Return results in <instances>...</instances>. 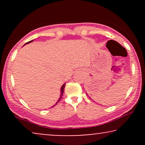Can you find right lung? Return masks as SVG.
<instances>
[{"label": "right lung", "instance_id": "obj_1", "mask_svg": "<svg viewBox=\"0 0 145 145\" xmlns=\"http://www.w3.org/2000/svg\"><path fill=\"white\" fill-rule=\"evenodd\" d=\"M31 41H33V40H31V41H28V42L26 43H29L31 42ZM65 83L63 85L62 87H61V96H60V98H59V99L58 102H57L56 103V104H57V103H58V102H59V101H60V100H61V98H62V96H63V92H64V89H65Z\"/></svg>", "mask_w": 145, "mask_h": 145}]
</instances>
